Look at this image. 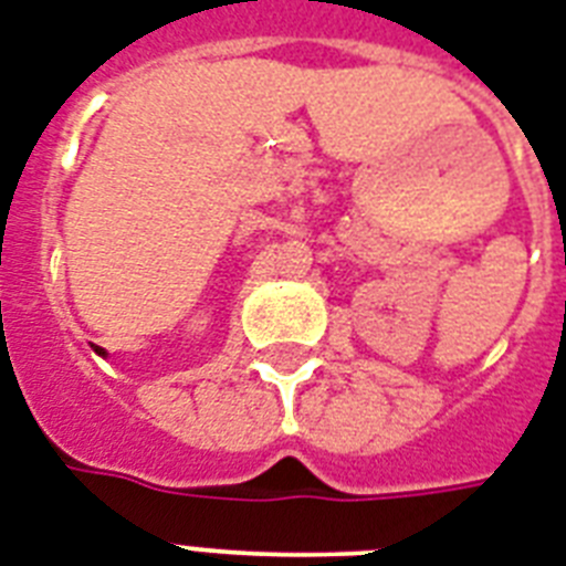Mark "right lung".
Masks as SVG:
<instances>
[{"label":"right lung","mask_w":566,"mask_h":566,"mask_svg":"<svg viewBox=\"0 0 566 566\" xmlns=\"http://www.w3.org/2000/svg\"><path fill=\"white\" fill-rule=\"evenodd\" d=\"M96 353H99V355H105V353H102V349H99V346H96Z\"/></svg>","instance_id":"right-lung-1"}]
</instances>
